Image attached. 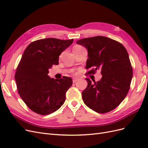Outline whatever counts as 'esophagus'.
I'll return each mask as SVG.
<instances>
[{
	"label": "esophagus",
	"mask_w": 148,
	"mask_h": 148,
	"mask_svg": "<svg viewBox=\"0 0 148 148\" xmlns=\"http://www.w3.org/2000/svg\"><path fill=\"white\" fill-rule=\"evenodd\" d=\"M79 79V78H77V77H75V78H73V83L77 82L78 81Z\"/></svg>",
	"instance_id": "esophagus-1"
}]
</instances>
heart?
Here are the masks:
<instances>
[{
  "label": "heart",
  "instance_id": "obj_1",
  "mask_svg": "<svg viewBox=\"0 0 148 148\" xmlns=\"http://www.w3.org/2000/svg\"><path fill=\"white\" fill-rule=\"evenodd\" d=\"M80 47H80V46H75V47H74V48H73V49H77V48H80Z\"/></svg>",
  "mask_w": 148,
  "mask_h": 148
}]
</instances>
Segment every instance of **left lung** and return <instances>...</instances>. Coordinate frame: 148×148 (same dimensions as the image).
Returning a JSON list of instances; mask_svg holds the SVG:
<instances>
[{
	"mask_svg": "<svg viewBox=\"0 0 148 148\" xmlns=\"http://www.w3.org/2000/svg\"><path fill=\"white\" fill-rule=\"evenodd\" d=\"M77 43L88 50L86 69H92L88 73L99 70L102 75L97 82L86 78L83 102L96 112H109L123 101L129 91L133 70L128 53L122 44L104 36L84 38Z\"/></svg>",
	"mask_w": 148,
	"mask_h": 148,
	"instance_id": "obj_1",
	"label": "left lung"
}]
</instances>
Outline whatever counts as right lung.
<instances>
[{
	"instance_id": "1",
	"label": "right lung",
	"mask_w": 148,
	"mask_h": 148,
	"mask_svg": "<svg viewBox=\"0 0 148 148\" xmlns=\"http://www.w3.org/2000/svg\"><path fill=\"white\" fill-rule=\"evenodd\" d=\"M73 41L46 38L30 43L25 50L15 79L19 95L34 112L49 115L64 104L72 79L68 77L55 79L48 73L52 65H58L61 53Z\"/></svg>"
}]
</instances>
